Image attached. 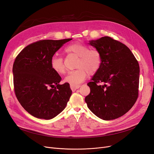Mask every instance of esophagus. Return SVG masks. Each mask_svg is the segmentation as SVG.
<instances>
[{
  "instance_id": "esophagus-1",
  "label": "esophagus",
  "mask_w": 154,
  "mask_h": 154,
  "mask_svg": "<svg viewBox=\"0 0 154 154\" xmlns=\"http://www.w3.org/2000/svg\"><path fill=\"white\" fill-rule=\"evenodd\" d=\"M80 87H81V86H79V85H78V86H73V85H70V89H72V91H76V89H79Z\"/></svg>"
}]
</instances>
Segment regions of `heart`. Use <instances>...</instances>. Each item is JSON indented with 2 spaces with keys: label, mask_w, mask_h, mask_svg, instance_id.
I'll list each match as a JSON object with an SVG mask.
<instances>
[{
  "label": "heart",
  "mask_w": 154,
  "mask_h": 154,
  "mask_svg": "<svg viewBox=\"0 0 154 154\" xmlns=\"http://www.w3.org/2000/svg\"><path fill=\"white\" fill-rule=\"evenodd\" d=\"M65 52L79 57L75 66L77 69L68 73L64 79L65 82L76 86L82 82L88 74L89 75H94L100 70L102 56L98 49H90L86 44L76 42L68 45L65 49ZM50 65L51 69L59 75H63L66 72L63 60L61 57L53 56Z\"/></svg>",
  "instance_id": "heart-1"
}]
</instances>
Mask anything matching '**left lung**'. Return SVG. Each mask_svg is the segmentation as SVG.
Here are the masks:
<instances>
[{"label": "left lung", "instance_id": "1", "mask_svg": "<svg viewBox=\"0 0 154 154\" xmlns=\"http://www.w3.org/2000/svg\"><path fill=\"white\" fill-rule=\"evenodd\" d=\"M89 44L101 53L102 63L88 84L91 91L85 101L103 120L117 119L131 109L138 97V62L126 45L110 37Z\"/></svg>", "mask_w": 154, "mask_h": 154}]
</instances>
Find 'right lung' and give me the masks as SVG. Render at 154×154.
<instances>
[{"mask_svg":"<svg viewBox=\"0 0 154 154\" xmlns=\"http://www.w3.org/2000/svg\"><path fill=\"white\" fill-rule=\"evenodd\" d=\"M72 38L41 40L28 45L16 56L14 90L24 109L33 117L49 120L65 109L72 95L70 85L51 68L53 55Z\"/></svg>","mask_w":154,"mask_h":154,"instance_id":"right-lung-1","label":"right lung"}]
</instances>
